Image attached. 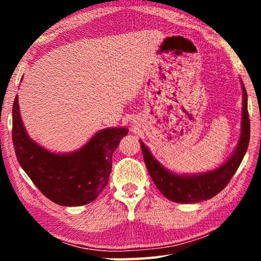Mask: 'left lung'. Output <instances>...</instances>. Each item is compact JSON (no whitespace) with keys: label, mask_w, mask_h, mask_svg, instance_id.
Returning <instances> with one entry per match:
<instances>
[{"label":"left lung","mask_w":261,"mask_h":261,"mask_svg":"<svg viewBox=\"0 0 261 261\" xmlns=\"http://www.w3.org/2000/svg\"><path fill=\"white\" fill-rule=\"evenodd\" d=\"M243 88V113H242V134L241 139L232 155L226 163L218 169L205 174L193 176H180L170 173L163 168L153 158L148 148L140 141L145 165L153 179L155 187L167 199L180 204H193V202L207 200L216 196L227 187L229 180L244 158L250 141V118L247 113V94L244 85Z\"/></svg>","instance_id":"left-lung-1"}]
</instances>
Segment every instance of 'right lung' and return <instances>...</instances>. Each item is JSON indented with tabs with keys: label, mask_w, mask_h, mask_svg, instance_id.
Wrapping results in <instances>:
<instances>
[{
	"label": "right lung",
	"mask_w": 261,
	"mask_h": 261,
	"mask_svg": "<svg viewBox=\"0 0 261 261\" xmlns=\"http://www.w3.org/2000/svg\"><path fill=\"white\" fill-rule=\"evenodd\" d=\"M126 135V127L103 129L79 151L54 154L29 138L17 95L12 106V143L19 165L48 199L62 206H83L99 196L108 183L113 153Z\"/></svg>",
	"instance_id": "add662e5"
}]
</instances>
